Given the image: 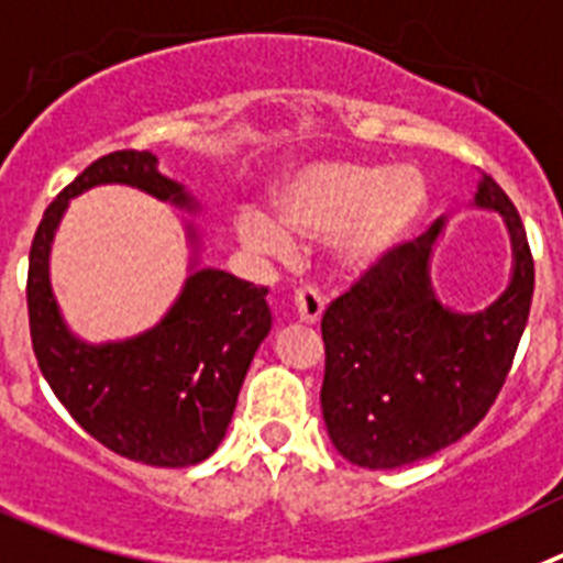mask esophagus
Here are the masks:
<instances>
[{
	"instance_id": "1",
	"label": "esophagus",
	"mask_w": 563,
	"mask_h": 563,
	"mask_svg": "<svg viewBox=\"0 0 563 563\" xmlns=\"http://www.w3.org/2000/svg\"><path fill=\"white\" fill-rule=\"evenodd\" d=\"M294 311L306 325H317L322 311H325V297L317 288H297L294 291Z\"/></svg>"
}]
</instances>
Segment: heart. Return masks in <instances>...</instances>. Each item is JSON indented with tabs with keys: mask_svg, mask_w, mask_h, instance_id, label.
<instances>
[{
	"mask_svg": "<svg viewBox=\"0 0 563 563\" xmlns=\"http://www.w3.org/2000/svg\"><path fill=\"white\" fill-rule=\"evenodd\" d=\"M427 205V176L415 165L317 162L277 190V219L246 207L235 230L261 255H291L297 235L308 244H331L351 269H367L415 230Z\"/></svg>",
	"mask_w": 563,
	"mask_h": 563,
	"instance_id": "obj_1",
	"label": "heart"
}]
</instances>
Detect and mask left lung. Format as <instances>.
I'll return each mask as SVG.
<instances>
[{"label": "left lung", "mask_w": 563, "mask_h": 563, "mask_svg": "<svg viewBox=\"0 0 563 563\" xmlns=\"http://www.w3.org/2000/svg\"><path fill=\"white\" fill-rule=\"evenodd\" d=\"M477 205L499 210L514 241V280L479 313H452L429 286L443 221L398 244L322 313V418L336 452L395 468L457 443L494 407L530 317L536 269L514 201L479 170Z\"/></svg>", "instance_id": "left-lung-1"}]
</instances>
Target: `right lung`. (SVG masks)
I'll use <instances>...</instances> for the list:
<instances>
[{
  "label": "right lung",
  "instance_id": "1",
  "mask_svg": "<svg viewBox=\"0 0 563 563\" xmlns=\"http://www.w3.org/2000/svg\"><path fill=\"white\" fill-rule=\"evenodd\" d=\"M109 181L196 207L181 185L156 170L148 151H114L75 176L44 210L30 246L33 353L55 398L109 452L159 468L196 465L224 440L252 356L269 333V288L199 269L154 331L103 347L78 342L49 291V244L67 201Z\"/></svg>",
  "mask_w": 563,
  "mask_h": 563
}]
</instances>
